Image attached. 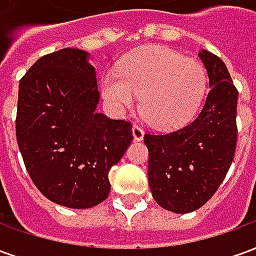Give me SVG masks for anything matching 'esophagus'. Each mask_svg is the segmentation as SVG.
<instances>
[{"label": "esophagus", "mask_w": 256, "mask_h": 256, "mask_svg": "<svg viewBox=\"0 0 256 256\" xmlns=\"http://www.w3.org/2000/svg\"><path fill=\"white\" fill-rule=\"evenodd\" d=\"M133 137L136 141H141V140L144 138V130L138 124H134L133 126Z\"/></svg>", "instance_id": "esophagus-1"}]
</instances>
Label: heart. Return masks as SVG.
Here are the masks:
<instances>
[{"label":"heart","mask_w":256,"mask_h":256,"mask_svg":"<svg viewBox=\"0 0 256 256\" xmlns=\"http://www.w3.org/2000/svg\"><path fill=\"white\" fill-rule=\"evenodd\" d=\"M102 94L119 108H132L140 94V110L158 128L185 123L200 106L207 89V71L198 60L184 58L166 46H142L128 53L118 72L101 80Z\"/></svg>","instance_id":"b5f03b06"}]
</instances>
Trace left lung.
<instances>
[{"mask_svg": "<svg viewBox=\"0 0 256 256\" xmlns=\"http://www.w3.org/2000/svg\"><path fill=\"white\" fill-rule=\"evenodd\" d=\"M210 79L203 108L185 126L168 133H145L148 181L155 202L186 214L208 202L229 172L237 142V96L225 63L200 50Z\"/></svg>", "mask_w": 256, "mask_h": 256, "instance_id": "obj_1", "label": "left lung"}]
</instances>
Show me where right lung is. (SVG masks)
Masks as SVG:
<instances>
[{
	"label": "right lung",
	"instance_id": "right-lung-1",
	"mask_svg": "<svg viewBox=\"0 0 256 256\" xmlns=\"http://www.w3.org/2000/svg\"><path fill=\"white\" fill-rule=\"evenodd\" d=\"M98 98L94 67L79 49L42 56L20 79L16 140L32 182L53 203L104 202L108 172L133 141L128 120L96 112Z\"/></svg>",
	"mask_w": 256,
	"mask_h": 256
}]
</instances>
